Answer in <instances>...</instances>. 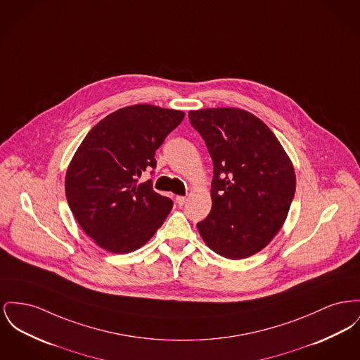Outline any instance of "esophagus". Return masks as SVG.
Returning a JSON list of instances; mask_svg holds the SVG:
<instances>
[{
  "instance_id": "esophagus-1",
  "label": "esophagus",
  "mask_w": 360,
  "mask_h": 360,
  "mask_svg": "<svg viewBox=\"0 0 360 360\" xmlns=\"http://www.w3.org/2000/svg\"><path fill=\"white\" fill-rule=\"evenodd\" d=\"M175 201H176V204H178V205H184V204L186 202V197H184V195H178V197L175 198Z\"/></svg>"
}]
</instances>
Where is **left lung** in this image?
<instances>
[{"label": "left lung", "instance_id": "left-lung-1", "mask_svg": "<svg viewBox=\"0 0 360 360\" xmlns=\"http://www.w3.org/2000/svg\"><path fill=\"white\" fill-rule=\"evenodd\" d=\"M213 162L212 210L197 223L214 253L240 259L262 250L290 211L294 166L274 131L252 112L233 107L189 111Z\"/></svg>", "mask_w": 360, "mask_h": 360}]
</instances>
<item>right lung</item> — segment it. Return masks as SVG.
I'll return each instance as SVG.
<instances>
[{"mask_svg": "<svg viewBox=\"0 0 360 360\" xmlns=\"http://www.w3.org/2000/svg\"><path fill=\"white\" fill-rule=\"evenodd\" d=\"M185 117L184 111L152 105L120 108L89 130L65 176V193L77 223L110 253L146 245L172 208L152 181L137 185L156 167L155 152Z\"/></svg>", "mask_w": 360, "mask_h": 360, "instance_id": "obj_1", "label": "right lung"}]
</instances>
